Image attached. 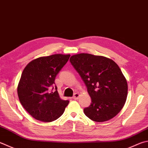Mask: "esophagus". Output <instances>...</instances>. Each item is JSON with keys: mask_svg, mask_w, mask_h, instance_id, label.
<instances>
[{"mask_svg": "<svg viewBox=\"0 0 148 148\" xmlns=\"http://www.w3.org/2000/svg\"><path fill=\"white\" fill-rule=\"evenodd\" d=\"M79 93H75L73 97H72V99H74V100H77V99L79 98Z\"/></svg>", "mask_w": 148, "mask_h": 148, "instance_id": "obj_1", "label": "esophagus"}]
</instances>
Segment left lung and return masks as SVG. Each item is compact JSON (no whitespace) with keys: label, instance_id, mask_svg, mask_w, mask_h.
Here are the masks:
<instances>
[{"label":"left lung","instance_id":"8db88e82","mask_svg":"<svg viewBox=\"0 0 148 148\" xmlns=\"http://www.w3.org/2000/svg\"><path fill=\"white\" fill-rule=\"evenodd\" d=\"M70 62L87 88L92 103L85 114L95 122L111 120L122 110L127 96V83L111 59L89 53L72 56Z\"/></svg>","mask_w":148,"mask_h":148}]
</instances>
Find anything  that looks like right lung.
I'll list each match as a JSON object with an SVG mask.
<instances>
[{"label": "right lung", "mask_w": 148, "mask_h": 148, "mask_svg": "<svg viewBox=\"0 0 148 148\" xmlns=\"http://www.w3.org/2000/svg\"><path fill=\"white\" fill-rule=\"evenodd\" d=\"M71 55L54 54L41 57L30 61L24 69L17 87L21 103L32 117L50 122L60 118L69 104L61 100L56 91L50 88L55 84L59 72L67 63Z\"/></svg>", "instance_id": "obj_1"}]
</instances>
